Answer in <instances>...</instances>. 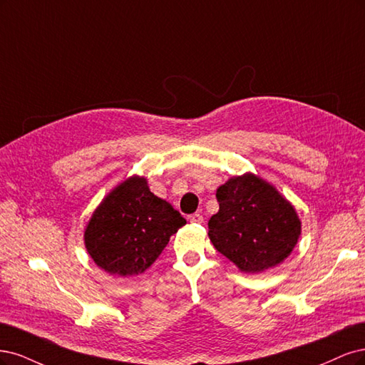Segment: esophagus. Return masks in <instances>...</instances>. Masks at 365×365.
<instances>
[{"mask_svg": "<svg viewBox=\"0 0 365 365\" xmlns=\"http://www.w3.org/2000/svg\"><path fill=\"white\" fill-rule=\"evenodd\" d=\"M190 221H191V222H195V225H200V222H203V215L195 212V214L190 215Z\"/></svg>", "mask_w": 365, "mask_h": 365, "instance_id": "esophagus-1", "label": "esophagus"}]
</instances>
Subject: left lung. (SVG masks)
I'll list each match as a JSON object with an SVG mask.
<instances>
[{
    "label": "left lung",
    "instance_id": "obj_1",
    "mask_svg": "<svg viewBox=\"0 0 365 365\" xmlns=\"http://www.w3.org/2000/svg\"><path fill=\"white\" fill-rule=\"evenodd\" d=\"M220 210L209 238L244 273H261L289 256L302 232L296 209L273 185L247 173L217 190Z\"/></svg>",
    "mask_w": 365,
    "mask_h": 365
}]
</instances>
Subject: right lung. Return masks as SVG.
I'll return each instance as SVG.
<instances>
[{
  "mask_svg": "<svg viewBox=\"0 0 365 365\" xmlns=\"http://www.w3.org/2000/svg\"><path fill=\"white\" fill-rule=\"evenodd\" d=\"M186 220L132 175L104 197L85 229V245L100 268L115 276L144 273Z\"/></svg>",
  "mask_w": 365,
  "mask_h": 365,
  "instance_id": "add662e5",
  "label": "right lung"
}]
</instances>
